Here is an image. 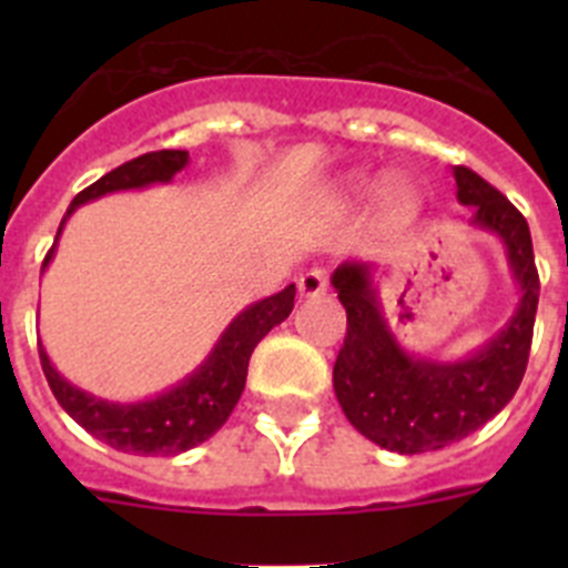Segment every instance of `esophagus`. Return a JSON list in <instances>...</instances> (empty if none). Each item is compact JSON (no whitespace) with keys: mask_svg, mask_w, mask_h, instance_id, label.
<instances>
[{"mask_svg":"<svg viewBox=\"0 0 568 568\" xmlns=\"http://www.w3.org/2000/svg\"><path fill=\"white\" fill-rule=\"evenodd\" d=\"M327 293V275L321 270H310L298 278V295L301 298H318V295Z\"/></svg>","mask_w":568,"mask_h":568,"instance_id":"1","label":"esophagus"}]
</instances>
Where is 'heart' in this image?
Here are the masks:
<instances>
[{"instance_id": "obj_1", "label": "heart", "mask_w": 568, "mask_h": 568, "mask_svg": "<svg viewBox=\"0 0 568 568\" xmlns=\"http://www.w3.org/2000/svg\"><path fill=\"white\" fill-rule=\"evenodd\" d=\"M346 190L353 195H366L375 190V179L369 173H349L346 179ZM418 187H415L406 175L400 173H389L384 175V182L378 184V204H381V213L386 219H404V215L415 213L418 207Z\"/></svg>"}]
</instances>
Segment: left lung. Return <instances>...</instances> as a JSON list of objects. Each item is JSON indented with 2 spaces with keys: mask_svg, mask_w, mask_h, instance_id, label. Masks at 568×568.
I'll use <instances>...</instances> for the list:
<instances>
[{
  "mask_svg": "<svg viewBox=\"0 0 568 568\" xmlns=\"http://www.w3.org/2000/svg\"><path fill=\"white\" fill-rule=\"evenodd\" d=\"M458 202L471 207L469 227L504 244L518 290L515 313L464 358L409 353L395 338L378 290V264L346 261L329 284L346 310V338L333 369L335 398L346 420L381 449L420 455L480 429L518 393L538 313L540 281L529 224L506 195L469 168H455Z\"/></svg>",
  "mask_w": 568,
  "mask_h": 568,
  "instance_id": "1",
  "label": "left lung"
}]
</instances>
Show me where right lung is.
I'll list each match as a JSON object with an SVG mask.
<instances>
[{
    "label": "right lung",
    "mask_w": 568,
    "mask_h": 568,
    "mask_svg": "<svg viewBox=\"0 0 568 568\" xmlns=\"http://www.w3.org/2000/svg\"><path fill=\"white\" fill-rule=\"evenodd\" d=\"M190 164L187 150H155L144 153L122 168L110 170L99 182L70 202L59 235L64 224L82 204L97 202L110 193H128V190H148L155 184H170L175 173H182ZM57 244L50 247L44 267H48ZM42 267V270H44ZM295 304V284L281 290L278 295L261 298L247 304L233 321H230L219 341L213 344L204 361L193 373L175 381L162 393L139 400H110L88 393L82 386L70 384L57 366L50 364L44 346L39 344V358H42L44 378L57 395L59 406L70 418L84 426L90 435L102 444L113 446L128 455H179L193 446L204 444L210 435H215L230 418V413L239 404L244 384H247V364L258 341L287 321Z\"/></svg>",
    "instance_id": "right-lung-1"
}]
</instances>
